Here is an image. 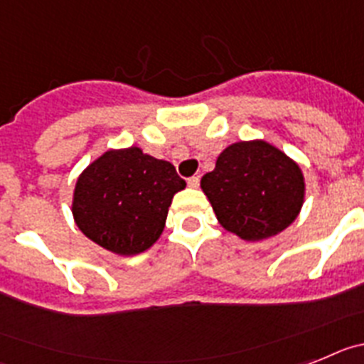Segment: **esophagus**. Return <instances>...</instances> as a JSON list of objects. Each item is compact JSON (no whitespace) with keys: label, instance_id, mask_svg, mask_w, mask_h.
<instances>
[{"label":"esophagus","instance_id":"esophagus-1","mask_svg":"<svg viewBox=\"0 0 364 364\" xmlns=\"http://www.w3.org/2000/svg\"><path fill=\"white\" fill-rule=\"evenodd\" d=\"M188 186H191V188H198V186H200V178H198V176H192V178H188Z\"/></svg>","mask_w":364,"mask_h":364}]
</instances>
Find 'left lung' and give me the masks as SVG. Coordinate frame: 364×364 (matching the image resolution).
Returning <instances> with one entry per match:
<instances>
[{
	"label": "left lung",
	"instance_id": "left-lung-1",
	"mask_svg": "<svg viewBox=\"0 0 364 364\" xmlns=\"http://www.w3.org/2000/svg\"><path fill=\"white\" fill-rule=\"evenodd\" d=\"M223 229L247 242L282 232L299 216L306 185L299 164L265 141H240L221 151L201 178Z\"/></svg>",
	"mask_w": 364,
	"mask_h": 364
}]
</instances>
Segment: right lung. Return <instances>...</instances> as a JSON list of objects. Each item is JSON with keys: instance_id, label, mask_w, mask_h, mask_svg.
<instances>
[{"instance_id": "right-lung-1", "label": "right lung", "mask_w": 364, "mask_h": 364, "mask_svg": "<svg viewBox=\"0 0 364 364\" xmlns=\"http://www.w3.org/2000/svg\"><path fill=\"white\" fill-rule=\"evenodd\" d=\"M185 186L168 161L137 146L107 150L78 176L73 218L91 242L134 257L159 240L173 194Z\"/></svg>"}]
</instances>
